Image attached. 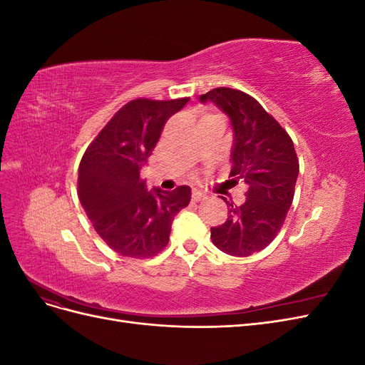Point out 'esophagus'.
<instances>
[{
	"label": "esophagus",
	"mask_w": 365,
	"mask_h": 365,
	"mask_svg": "<svg viewBox=\"0 0 365 365\" xmlns=\"http://www.w3.org/2000/svg\"><path fill=\"white\" fill-rule=\"evenodd\" d=\"M205 197H207V195H204V193L200 192V190H193V192H192V201H193V202L204 201Z\"/></svg>",
	"instance_id": "esophagus-1"
}]
</instances>
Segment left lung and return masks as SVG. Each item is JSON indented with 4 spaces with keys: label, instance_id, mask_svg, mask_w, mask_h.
Instances as JSON below:
<instances>
[{
    "label": "left lung",
    "instance_id": "left-lung-1",
    "mask_svg": "<svg viewBox=\"0 0 365 365\" xmlns=\"http://www.w3.org/2000/svg\"><path fill=\"white\" fill-rule=\"evenodd\" d=\"M228 118L233 130L231 181L244 182L247 201H227L225 222L212 227V242L230 256L247 257L277 236L294 200L298 160L291 137L251 96L233 88H215L200 97Z\"/></svg>",
    "mask_w": 365,
    "mask_h": 365
}]
</instances>
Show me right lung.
Returning <instances> with one entry per match:
<instances>
[{
	"label": "right lung",
	"instance_id": "obj_1",
	"mask_svg": "<svg viewBox=\"0 0 365 365\" xmlns=\"http://www.w3.org/2000/svg\"><path fill=\"white\" fill-rule=\"evenodd\" d=\"M137 98L126 103L85 150L77 193L97 235L125 257L157 256L169 244L173 217L189 205L192 190H148L140 178L164 123L187 105Z\"/></svg>",
	"mask_w": 365,
	"mask_h": 365
}]
</instances>
